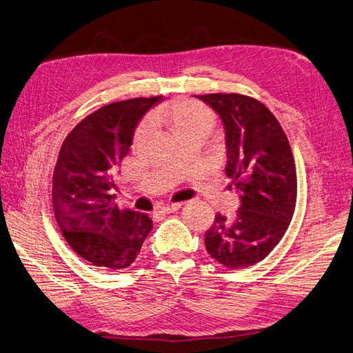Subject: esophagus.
<instances>
[{
  "instance_id": "esophagus-1",
  "label": "esophagus",
  "mask_w": 353,
  "mask_h": 353,
  "mask_svg": "<svg viewBox=\"0 0 353 353\" xmlns=\"http://www.w3.org/2000/svg\"><path fill=\"white\" fill-rule=\"evenodd\" d=\"M182 207L181 202L177 203H168V205H160V213H174V211H177L179 208Z\"/></svg>"
}]
</instances>
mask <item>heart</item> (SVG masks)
<instances>
[{
    "label": "heart",
    "mask_w": 353,
    "mask_h": 353,
    "mask_svg": "<svg viewBox=\"0 0 353 353\" xmlns=\"http://www.w3.org/2000/svg\"><path fill=\"white\" fill-rule=\"evenodd\" d=\"M148 121L151 125L166 128L179 140L193 137L203 140L214 125V114L210 108L197 101L179 99L156 108L150 114ZM143 137L145 130L139 128L134 136V143L142 142Z\"/></svg>",
    "instance_id": "heart-1"
}]
</instances>
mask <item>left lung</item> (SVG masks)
Segmentation results:
<instances>
[{"mask_svg": "<svg viewBox=\"0 0 353 353\" xmlns=\"http://www.w3.org/2000/svg\"><path fill=\"white\" fill-rule=\"evenodd\" d=\"M225 131L228 188L239 196L233 219L217 213L205 233L211 258L228 268L254 265L283 239L296 203V170L276 117L239 94L196 95Z\"/></svg>", "mask_w": 353, "mask_h": 353, "instance_id": "obj_1", "label": "left lung"}]
</instances>
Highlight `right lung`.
<instances>
[{
  "label": "right lung",
  "mask_w": 353,
  "mask_h": 353,
  "mask_svg": "<svg viewBox=\"0 0 353 353\" xmlns=\"http://www.w3.org/2000/svg\"><path fill=\"white\" fill-rule=\"evenodd\" d=\"M162 97L106 105L88 115L61 145L52 207L66 242L92 265L120 270L136 261L151 232L148 214L119 210L115 176L143 115Z\"/></svg>",
  "instance_id": "right-lung-1"
}]
</instances>
